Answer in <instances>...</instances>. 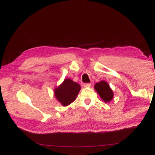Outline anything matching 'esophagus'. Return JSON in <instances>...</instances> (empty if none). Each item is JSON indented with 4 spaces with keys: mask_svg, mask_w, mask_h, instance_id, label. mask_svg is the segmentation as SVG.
Returning a JSON list of instances; mask_svg holds the SVG:
<instances>
[{
    "mask_svg": "<svg viewBox=\"0 0 155 155\" xmlns=\"http://www.w3.org/2000/svg\"><path fill=\"white\" fill-rule=\"evenodd\" d=\"M91 83H84L83 87H90L91 86Z\"/></svg>",
    "mask_w": 155,
    "mask_h": 155,
    "instance_id": "1",
    "label": "esophagus"
}]
</instances>
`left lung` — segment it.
Returning a JSON list of instances; mask_svg holds the SVG:
<instances>
[{"mask_svg": "<svg viewBox=\"0 0 155 155\" xmlns=\"http://www.w3.org/2000/svg\"><path fill=\"white\" fill-rule=\"evenodd\" d=\"M94 88L101 99L105 102L111 101L113 98L114 93L109 85L105 81H101L95 84Z\"/></svg>", "mask_w": 155, "mask_h": 155, "instance_id": "left-lung-1", "label": "left lung"}]
</instances>
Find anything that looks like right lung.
I'll list each match as a JSON object with an SVG mask.
<instances>
[{
  "instance_id": "obj_1",
  "label": "right lung",
  "mask_w": 155,
  "mask_h": 155,
  "mask_svg": "<svg viewBox=\"0 0 155 155\" xmlns=\"http://www.w3.org/2000/svg\"><path fill=\"white\" fill-rule=\"evenodd\" d=\"M80 89L81 87L78 83L66 79L54 89V95L63 106H67L76 100Z\"/></svg>"
}]
</instances>
